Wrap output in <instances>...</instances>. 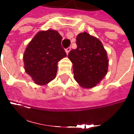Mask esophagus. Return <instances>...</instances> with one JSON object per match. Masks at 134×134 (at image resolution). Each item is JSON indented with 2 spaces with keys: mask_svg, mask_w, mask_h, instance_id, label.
<instances>
[{
  "mask_svg": "<svg viewBox=\"0 0 134 134\" xmlns=\"http://www.w3.org/2000/svg\"><path fill=\"white\" fill-rule=\"evenodd\" d=\"M70 51H71V47H68L67 48H65V52H66L67 54L70 52Z\"/></svg>",
  "mask_w": 134,
  "mask_h": 134,
  "instance_id": "esophagus-1",
  "label": "esophagus"
}]
</instances>
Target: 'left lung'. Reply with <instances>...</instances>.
<instances>
[{"label":"left lung","mask_w":134,"mask_h":134,"mask_svg":"<svg viewBox=\"0 0 134 134\" xmlns=\"http://www.w3.org/2000/svg\"><path fill=\"white\" fill-rule=\"evenodd\" d=\"M77 48L69 58L73 64L74 80L82 88H91L103 80L108 71L107 52L100 40L87 32L77 36Z\"/></svg>","instance_id":"obj_1"}]
</instances>
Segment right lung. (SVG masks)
Returning a JSON list of instances; mask_svg holds the SVG:
<instances>
[{
  "instance_id": "right-lung-1",
  "label": "right lung",
  "mask_w": 134,
  "mask_h": 134,
  "mask_svg": "<svg viewBox=\"0 0 134 134\" xmlns=\"http://www.w3.org/2000/svg\"><path fill=\"white\" fill-rule=\"evenodd\" d=\"M63 37L55 30L39 31L28 44L23 54L26 72L37 85H46L57 74V63L66 57Z\"/></svg>"
}]
</instances>
